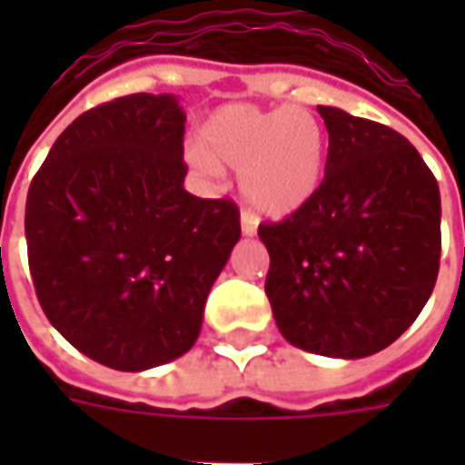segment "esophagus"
Returning a JSON list of instances; mask_svg holds the SVG:
<instances>
[{
	"instance_id": "obj_1",
	"label": "esophagus",
	"mask_w": 465,
	"mask_h": 465,
	"mask_svg": "<svg viewBox=\"0 0 465 465\" xmlns=\"http://www.w3.org/2000/svg\"><path fill=\"white\" fill-rule=\"evenodd\" d=\"M256 226H259V219H256L252 212H242V233L243 236H253V233H256Z\"/></svg>"
}]
</instances>
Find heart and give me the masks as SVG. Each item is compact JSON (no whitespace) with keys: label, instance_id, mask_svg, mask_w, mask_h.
Returning <instances> with one entry per match:
<instances>
[{"label":"heart","instance_id":"b5f03b06","mask_svg":"<svg viewBox=\"0 0 465 465\" xmlns=\"http://www.w3.org/2000/svg\"><path fill=\"white\" fill-rule=\"evenodd\" d=\"M199 143L186 162L203 176L219 166L239 172L242 193L263 216H292L322 189L329 142L309 109L222 106L202 124Z\"/></svg>","mask_w":465,"mask_h":465}]
</instances>
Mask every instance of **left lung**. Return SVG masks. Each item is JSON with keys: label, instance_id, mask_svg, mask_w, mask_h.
<instances>
[{"label": "left lung", "instance_id": "left-lung-1", "mask_svg": "<svg viewBox=\"0 0 465 465\" xmlns=\"http://www.w3.org/2000/svg\"><path fill=\"white\" fill-rule=\"evenodd\" d=\"M319 114L329 132L322 189L259 226L272 256L266 296L296 349L363 359L396 341L436 286L439 182L399 132L336 106Z\"/></svg>", "mask_w": 465, "mask_h": 465}]
</instances>
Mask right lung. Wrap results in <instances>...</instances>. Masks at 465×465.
Here are the masks:
<instances>
[{
	"instance_id": "1",
	"label": "right lung",
	"mask_w": 465,
	"mask_h": 465,
	"mask_svg": "<svg viewBox=\"0 0 465 465\" xmlns=\"http://www.w3.org/2000/svg\"><path fill=\"white\" fill-rule=\"evenodd\" d=\"M183 122L173 94L94 106L29 183L36 299L66 341L109 369L146 371L192 349L242 239L236 203L183 189Z\"/></svg>"
}]
</instances>
